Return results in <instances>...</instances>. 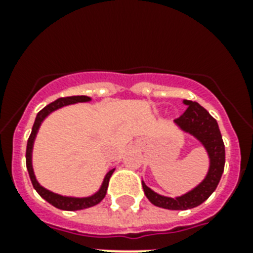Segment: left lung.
<instances>
[{"instance_id":"8db88e82","label":"left lung","mask_w":253,"mask_h":253,"mask_svg":"<svg viewBox=\"0 0 253 253\" xmlns=\"http://www.w3.org/2000/svg\"><path fill=\"white\" fill-rule=\"evenodd\" d=\"M184 103L188 106V109L174 122L181 130L193 135L197 140L202 143L205 150L208 151L210 167L208 174L201 184L197 185L190 192L176 198L160 196L142 181L144 194L151 204L168 210H188L200 206L215 190L224 169V156H226L224 143L222 140V135L216 121L200 103L188 99H184Z\"/></svg>"}]
</instances>
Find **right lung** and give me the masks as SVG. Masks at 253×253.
Listing matches in <instances>:
<instances>
[{
    "instance_id": "1",
    "label": "right lung",
    "mask_w": 253,
    "mask_h": 253,
    "mask_svg": "<svg viewBox=\"0 0 253 253\" xmlns=\"http://www.w3.org/2000/svg\"><path fill=\"white\" fill-rule=\"evenodd\" d=\"M90 99V97H86V95H72V97H64V98L56 99V101H53V102H51L45 107H43V109L38 113L37 118H35V122H34L33 130H31L30 138L29 140H27V148H26V167H27V170H29L30 180L33 182L34 189L37 190L38 194H39L42 198H44L48 204H51L52 206H55V208L60 209V210L75 211V210H83V209L91 208V206L99 204V202L105 198V196H106L107 186H109V180H110L111 174H113V172H114L115 169H110V170L106 173V176L103 178V182L102 185H101V188H99L98 192L94 193L93 196L83 197V198L60 196V194H56V193L51 192L48 189L43 188V186L38 182L37 178H35V174H34L33 169V162H31L34 140H35V136H37L38 130H39L42 122H43L45 117L48 114H51L52 111L57 110V109H60V107L63 106H67V105H72V103L89 102Z\"/></svg>"
}]
</instances>
